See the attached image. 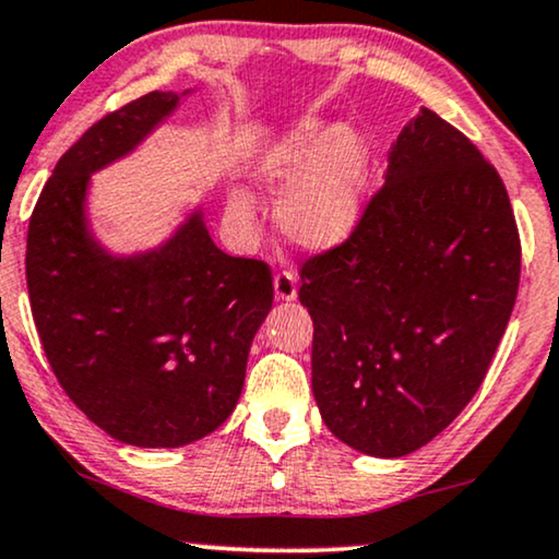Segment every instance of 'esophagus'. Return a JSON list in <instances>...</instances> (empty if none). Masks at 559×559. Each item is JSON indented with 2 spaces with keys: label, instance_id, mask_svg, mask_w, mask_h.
Instances as JSON below:
<instances>
[{
  "label": "esophagus",
  "instance_id": "esophagus-1",
  "mask_svg": "<svg viewBox=\"0 0 559 559\" xmlns=\"http://www.w3.org/2000/svg\"><path fill=\"white\" fill-rule=\"evenodd\" d=\"M274 295L282 302H293L297 297V285H295V274L293 272H280L274 277Z\"/></svg>",
  "mask_w": 559,
  "mask_h": 559
}]
</instances>
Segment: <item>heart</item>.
Here are the masks:
<instances>
[{
    "label": "heart",
    "instance_id": "1",
    "mask_svg": "<svg viewBox=\"0 0 559 559\" xmlns=\"http://www.w3.org/2000/svg\"><path fill=\"white\" fill-rule=\"evenodd\" d=\"M251 177L280 194L277 226L295 249L325 253L349 241L365 215L369 148L352 126L300 120L262 143L251 156ZM236 215L249 213L243 194H230Z\"/></svg>",
    "mask_w": 559,
    "mask_h": 559
}]
</instances>
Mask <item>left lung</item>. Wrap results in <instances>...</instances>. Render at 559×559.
<instances>
[{
    "instance_id": "1",
    "label": "left lung",
    "mask_w": 559,
    "mask_h": 559,
    "mask_svg": "<svg viewBox=\"0 0 559 559\" xmlns=\"http://www.w3.org/2000/svg\"><path fill=\"white\" fill-rule=\"evenodd\" d=\"M521 243L498 171L421 107L349 241L308 259L313 395L369 456H405L473 401L519 293Z\"/></svg>"
}]
</instances>
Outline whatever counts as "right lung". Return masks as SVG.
<instances>
[{
    "label": "right lung",
    "mask_w": 559,
    "mask_h": 559,
    "mask_svg": "<svg viewBox=\"0 0 559 559\" xmlns=\"http://www.w3.org/2000/svg\"><path fill=\"white\" fill-rule=\"evenodd\" d=\"M185 92H151L105 115L58 158L27 228V293L43 352L79 411L112 439L174 449L234 413L272 272L228 257L202 205L158 246L115 253L92 234V174L133 154Z\"/></svg>",
    "instance_id": "1"
}]
</instances>
